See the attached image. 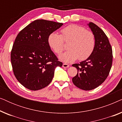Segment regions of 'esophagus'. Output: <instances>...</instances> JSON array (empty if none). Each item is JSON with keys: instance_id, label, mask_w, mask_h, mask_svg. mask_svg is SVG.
<instances>
[{"instance_id": "34e87169", "label": "esophagus", "mask_w": 122, "mask_h": 122, "mask_svg": "<svg viewBox=\"0 0 122 122\" xmlns=\"http://www.w3.org/2000/svg\"><path fill=\"white\" fill-rule=\"evenodd\" d=\"M69 66V65L68 64H66V63H64L63 64V68H68Z\"/></svg>"}]
</instances>
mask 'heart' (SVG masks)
<instances>
[{"mask_svg":"<svg viewBox=\"0 0 122 122\" xmlns=\"http://www.w3.org/2000/svg\"><path fill=\"white\" fill-rule=\"evenodd\" d=\"M61 35L51 33L48 37L50 48L59 54L64 49V41L69 42L68 50L60 55L59 59L66 63H71L76 59L84 61L89 57L96 47L94 33L76 24H71L61 30Z\"/></svg>","mask_w":122,"mask_h":122,"instance_id":"1","label":"heart"}]
</instances>
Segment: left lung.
<instances>
[{"instance_id": "left-lung-1", "label": "left lung", "mask_w": 122, "mask_h": 122, "mask_svg": "<svg viewBox=\"0 0 122 122\" xmlns=\"http://www.w3.org/2000/svg\"><path fill=\"white\" fill-rule=\"evenodd\" d=\"M88 25L96 37V47L86 61L72 65L78 70L77 74L72 78L73 84L84 91L94 89L104 82L113 61L112 49L106 34L93 23Z\"/></svg>"}]
</instances>
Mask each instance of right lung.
Segmentation results:
<instances>
[{
  "label": "right lung",
  "mask_w": 122,
  "mask_h": 122,
  "mask_svg": "<svg viewBox=\"0 0 122 122\" xmlns=\"http://www.w3.org/2000/svg\"><path fill=\"white\" fill-rule=\"evenodd\" d=\"M63 25L36 20L16 36L11 51V63L15 76L24 87L31 91L45 88L52 81L56 68L62 66L48 45V37Z\"/></svg>",
  "instance_id": "obj_1"
}]
</instances>
